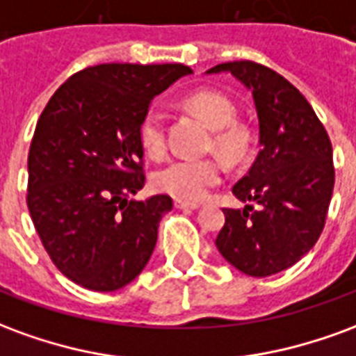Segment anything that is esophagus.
<instances>
[{"mask_svg": "<svg viewBox=\"0 0 356 356\" xmlns=\"http://www.w3.org/2000/svg\"><path fill=\"white\" fill-rule=\"evenodd\" d=\"M175 208L177 209H198L200 208V204H191V202H185V200H175Z\"/></svg>", "mask_w": 356, "mask_h": 356, "instance_id": "34e87169", "label": "esophagus"}]
</instances>
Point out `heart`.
Here are the masks:
<instances>
[{"mask_svg":"<svg viewBox=\"0 0 356 356\" xmlns=\"http://www.w3.org/2000/svg\"><path fill=\"white\" fill-rule=\"evenodd\" d=\"M186 108L213 129V148L227 162H240L250 150V133L236 122V106L216 91H200L186 99ZM140 140L148 154L165 152V125L160 110H148L140 125ZM221 181V163L216 158H179L156 171L152 183L160 193L179 200H202Z\"/></svg>","mask_w":356,"mask_h":356,"instance_id":"obj_1","label":"heart"}]
</instances>
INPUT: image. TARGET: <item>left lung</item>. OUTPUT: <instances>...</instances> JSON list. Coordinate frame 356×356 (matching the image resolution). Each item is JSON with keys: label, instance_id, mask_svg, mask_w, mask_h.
Masks as SVG:
<instances>
[{"label": "left lung", "instance_id": "obj_1", "mask_svg": "<svg viewBox=\"0 0 356 356\" xmlns=\"http://www.w3.org/2000/svg\"><path fill=\"white\" fill-rule=\"evenodd\" d=\"M232 74L254 97L259 154L232 186L244 209H223L216 246L232 267L270 276L307 255L321 236L334 191L328 133L303 95L267 66L236 60L206 74Z\"/></svg>", "mask_w": 356, "mask_h": 356}]
</instances>
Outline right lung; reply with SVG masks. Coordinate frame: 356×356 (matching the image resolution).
I'll return each instance as SVG.
<instances>
[{"label": "right lung", "instance_id": "add662e5", "mask_svg": "<svg viewBox=\"0 0 356 356\" xmlns=\"http://www.w3.org/2000/svg\"><path fill=\"white\" fill-rule=\"evenodd\" d=\"M193 74L183 65H97L51 97L28 154V209L43 248L72 282L114 291L147 267L165 194L145 185L140 125L154 97Z\"/></svg>", "mask_w": 356, "mask_h": 356}]
</instances>
